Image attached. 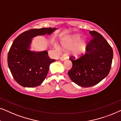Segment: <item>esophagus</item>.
Listing matches in <instances>:
<instances>
[{
    "instance_id": "obj_1",
    "label": "esophagus",
    "mask_w": 121,
    "mask_h": 121,
    "mask_svg": "<svg viewBox=\"0 0 121 121\" xmlns=\"http://www.w3.org/2000/svg\"><path fill=\"white\" fill-rule=\"evenodd\" d=\"M66 60V57H60V60L62 61H65Z\"/></svg>"
}]
</instances>
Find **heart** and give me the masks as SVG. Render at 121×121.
Here are the masks:
<instances>
[{"instance_id":"obj_1","label":"heart","mask_w":121,"mask_h":121,"mask_svg":"<svg viewBox=\"0 0 121 121\" xmlns=\"http://www.w3.org/2000/svg\"><path fill=\"white\" fill-rule=\"evenodd\" d=\"M82 35L75 34L70 36L64 38L61 41L62 48L65 50H71V55L75 58L81 57L84 55L86 52L88 41L86 38L81 39ZM55 47L56 49L61 52V48L59 45L55 44Z\"/></svg>"}]
</instances>
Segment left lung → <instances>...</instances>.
<instances>
[{"label":"left lung","instance_id":"8db88e82","mask_svg":"<svg viewBox=\"0 0 121 121\" xmlns=\"http://www.w3.org/2000/svg\"><path fill=\"white\" fill-rule=\"evenodd\" d=\"M92 39L86 52L74 60L70 58L72 67L68 72L70 79L78 86L88 87L94 86L108 75L113 59V50L100 34L90 31Z\"/></svg>","mask_w":121,"mask_h":121}]
</instances>
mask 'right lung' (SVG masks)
<instances>
[{"instance_id":"1","label":"right lung","mask_w":121,"mask_h":121,"mask_svg":"<svg viewBox=\"0 0 121 121\" xmlns=\"http://www.w3.org/2000/svg\"><path fill=\"white\" fill-rule=\"evenodd\" d=\"M56 28L32 29L24 32L14 40L8 55V64L13 78L21 86L34 87L45 79L50 65L55 60L48 56L46 50H30L32 39L46 34L50 35Z\"/></svg>"}]
</instances>
